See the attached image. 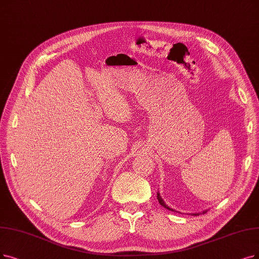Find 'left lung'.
<instances>
[{
  "mask_svg": "<svg viewBox=\"0 0 259 259\" xmlns=\"http://www.w3.org/2000/svg\"><path fill=\"white\" fill-rule=\"evenodd\" d=\"M157 200H158L159 204H160L161 206H163V207H164V208H167V209H169V210H171V211H174V210H173L172 208H170V207H169V206H167V205H165V204H164V201L162 200V198H161V196H160L159 192H157ZM205 212H206V211H204V213H205ZM198 214H199V213H194L193 215H198Z\"/></svg>",
  "mask_w": 259,
  "mask_h": 259,
  "instance_id": "obj_1",
  "label": "left lung"
}]
</instances>
